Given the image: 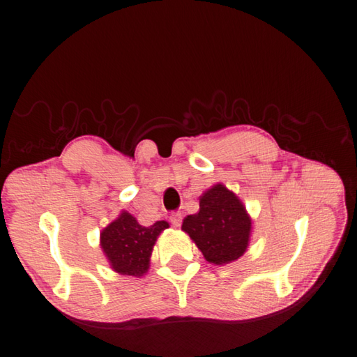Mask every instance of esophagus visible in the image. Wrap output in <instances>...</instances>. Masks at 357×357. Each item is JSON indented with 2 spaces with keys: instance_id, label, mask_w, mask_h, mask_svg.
Listing matches in <instances>:
<instances>
[{
  "instance_id": "1",
  "label": "esophagus",
  "mask_w": 357,
  "mask_h": 357,
  "mask_svg": "<svg viewBox=\"0 0 357 357\" xmlns=\"http://www.w3.org/2000/svg\"><path fill=\"white\" fill-rule=\"evenodd\" d=\"M181 219H183V214H181L180 211H177V213H172V214H171V218H169L171 224H172L174 227H180V225H181Z\"/></svg>"
}]
</instances>
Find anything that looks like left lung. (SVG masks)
Listing matches in <instances>:
<instances>
[{
  "label": "left lung",
  "instance_id": "left-lung-1",
  "mask_svg": "<svg viewBox=\"0 0 357 357\" xmlns=\"http://www.w3.org/2000/svg\"><path fill=\"white\" fill-rule=\"evenodd\" d=\"M200 210L183 219L188 233L210 264L225 266L247 252L252 218L242 200L224 183H216L199 197Z\"/></svg>",
  "mask_w": 357,
  "mask_h": 357
}]
</instances>
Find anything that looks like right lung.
Here are the masks:
<instances>
[{"label":"right lung","mask_w":357,"mask_h":357,"mask_svg":"<svg viewBox=\"0 0 357 357\" xmlns=\"http://www.w3.org/2000/svg\"><path fill=\"white\" fill-rule=\"evenodd\" d=\"M166 228H169L166 220H157L151 227L139 225L135 216L123 210L102 228L99 245L113 272L141 278L149 272L153 245Z\"/></svg>","instance_id":"1"}]
</instances>
